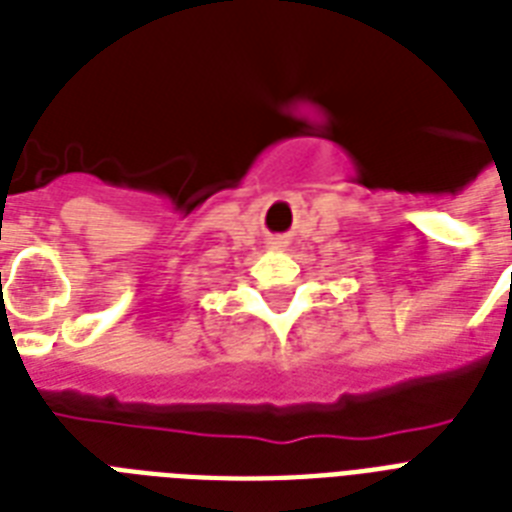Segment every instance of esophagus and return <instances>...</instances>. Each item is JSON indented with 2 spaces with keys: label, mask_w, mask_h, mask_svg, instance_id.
I'll return each instance as SVG.
<instances>
[{
  "label": "esophagus",
  "mask_w": 512,
  "mask_h": 512,
  "mask_svg": "<svg viewBox=\"0 0 512 512\" xmlns=\"http://www.w3.org/2000/svg\"><path fill=\"white\" fill-rule=\"evenodd\" d=\"M284 247V241H271V249H281Z\"/></svg>",
  "instance_id": "34e87169"
}]
</instances>
